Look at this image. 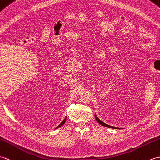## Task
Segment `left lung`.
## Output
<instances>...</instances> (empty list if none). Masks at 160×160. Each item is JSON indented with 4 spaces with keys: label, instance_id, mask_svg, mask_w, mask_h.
Segmentation results:
<instances>
[{
    "label": "left lung",
    "instance_id": "1",
    "mask_svg": "<svg viewBox=\"0 0 160 160\" xmlns=\"http://www.w3.org/2000/svg\"><path fill=\"white\" fill-rule=\"evenodd\" d=\"M95 118H96V120L98 121V123H99L100 124H101L102 126H104V127H108V128H114V129H121L122 128H118V127H112V126H110V125H108L107 124L104 123V122L102 121H101L99 118H98L97 117V115L95 114Z\"/></svg>",
    "mask_w": 160,
    "mask_h": 160
}]
</instances>
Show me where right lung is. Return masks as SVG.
Masks as SVG:
<instances>
[{
	"mask_svg": "<svg viewBox=\"0 0 160 160\" xmlns=\"http://www.w3.org/2000/svg\"><path fill=\"white\" fill-rule=\"evenodd\" d=\"M66 120H67V117L64 119L63 121H62V122H61V123H60V124L58 126V127H57L56 128H59V127H62V125L64 124V122H66Z\"/></svg>",
	"mask_w": 160,
	"mask_h": 160,
	"instance_id": "right-lung-1",
	"label": "right lung"
}]
</instances>
